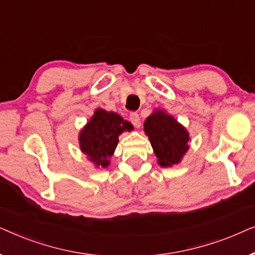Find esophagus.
<instances>
[{"label":"esophagus","instance_id":"obj_1","mask_svg":"<svg viewBox=\"0 0 255 255\" xmlns=\"http://www.w3.org/2000/svg\"><path fill=\"white\" fill-rule=\"evenodd\" d=\"M130 122L133 124L135 128H140V117L137 113H131L130 114Z\"/></svg>","mask_w":255,"mask_h":255}]
</instances>
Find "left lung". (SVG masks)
<instances>
[{
    "instance_id": "8db88e82",
    "label": "left lung",
    "mask_w": 255,
    "mask_h": 255,
    "mask_svg": "<svg viewBox=\"0 0 255 255\" xmlns=\"http://www.w3.org/2000/svg\"><path fill=\"white\" fill-rule=\"evenodd\" d=\"M144 131L162 167L177 165L189 148L188 131L163 110H155L146 118Z\"/></svg>"
}]
</instances>
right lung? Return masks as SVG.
<instances>
[{"instance_id": "1", "label": "right lung", "mask_w": 255, "mask_h": 255, "mask_svg": "<svg viewBox=\"0 0 255 255\" xmlns=\"http://www.w3.org/2000/svg\"><path fill=\"white\" fill-rule=\"evenodd\" d=\"M133 130V127L113 111L97 109L79 134L80 148L96 167L109 166L122 132Z\"/></svg>"}]
</instances>
